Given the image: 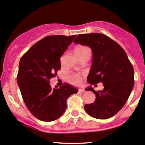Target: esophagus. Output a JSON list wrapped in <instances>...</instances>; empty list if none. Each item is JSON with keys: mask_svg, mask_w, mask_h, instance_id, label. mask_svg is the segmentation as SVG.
I'll list each match as a JSON object with an SVG mask.
<instances>
[{"mask_svg": "<svg viewBox=\"0 0 145 145\" xmlns=\"http://www.w3.org/2000/svg\"><path fill=\"white\" fill-rule=\"evenodd\" d=\"M78 91L79 92H84L85 91V89H79Z\"/></svg>", "mask_w": 145, "mask_h": 145, "instance_id": "34e87169", "label": "esophagus"}]
</instances>
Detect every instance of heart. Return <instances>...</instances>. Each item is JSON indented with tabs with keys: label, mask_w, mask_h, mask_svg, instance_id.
Returning <instances> with one entry per match:
<instances>
[{
	"label": "heart",
	"mask_w": 145,
	"mask_h": 145,
	"mask_svg": "<svg viewBox=\"0 0 145 145\" xmlns=\"http://www.w3.org/2000/svg\"><path fill=\"white\" fill-rule=\"evenodd\" d=\"M87 47H83V46H80V47H77L75 49V52H80V51L83 50ZM81 79H82V77L79 75H76V74H73V75H70L67 77V81L69 82V83L72 84V85H78V84L80 83Z\"/></svg>",
	"instance_id": "heart-1"
}]
</instances>
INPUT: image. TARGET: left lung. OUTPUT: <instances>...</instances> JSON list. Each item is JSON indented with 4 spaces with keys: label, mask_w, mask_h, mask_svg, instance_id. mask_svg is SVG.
<instances>
[{
    "label": "left lung",
    "mask_w": 145,
    "mask_h": 145,
    "mask_svg": "<svg viewBox=\"0 0 145 145\" xmlns=\"http://www.w3.org/2000/svg\"><path fill=\"white\" fill-rule=\"evenodd\" d=\"M74 42L89 46L93 52L87 82L91 85L103 82L104 86L98 91L92 87L86 89L93 92L96 98L85 105V111L102 120L114 116L125 105L134 85V71L126 52L116 41L100 33L80 34Z\"/></svg>",
    "instance_id": "left-lung-1"
}]
</instances>
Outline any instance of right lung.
<instances>
[{"mask_svg": "<svg viewBox=\"0 0 145 145\" xmlns=\"http://www.w3.org/2000/svg\"><path fill=\"white\" fill-rule=\"evenodd\" d=\"M75 37L46 36L20 58L17 82L27 107L40 120L51 122L60 118L66 109L67 99L78 91L66 83L54 89L49 84L60 69V57Z\"/></svg>", "mask_w": 145, "mask_h": 145, "instance_id": "right-lung-1", "label": "right lung"}]
</instances>
